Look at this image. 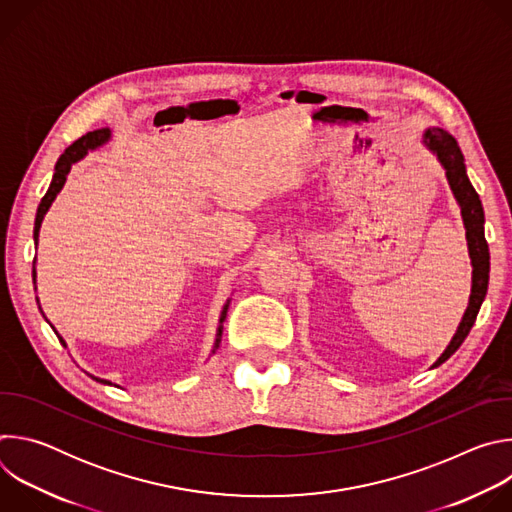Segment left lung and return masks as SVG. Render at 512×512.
I'll return each mask as SVG.
<instances>
[{"instance_id":"8db88e82","label":"left lung","mask_w":512,"mask_h":512,"mask_svg":"<svg viewBox=\"0 0 512 512\" xmlns=\"http://www.w3.org/2000/svg\"><path fill=\"white\" fill-rule=\"evenodd\" d=\"M423 143L446 170L448 184L454 192V198L460 204L462 221H464V229H466V241H468V253H470V261H472V291H470L468 308L462 316V322H460L454 338L450 340V344L446 346L442 356L433 362V369H435L460 348V344L464 342V338L468 336L470 328L476 322L478 310L486 298V289H488L490 253H488V243L484 237V208H482L480 196L476 194V190L466 174L464 154L460 150L458 141L454 139V135H450L442 127H427L423 131Z\"/></svg>"}]
</instances>
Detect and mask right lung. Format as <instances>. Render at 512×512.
I'll return each instance as SVG.
<instances>
[{
  "label": "right lung",
  "instance_id": "obj_1",
  "mask_svg": "<svg viewBox=\"0 0 512 512\" xmlns=\"http://www.w3.org/2000/svg\"><path fill=\"white\" fill-rule=\"evenodd\" d=\"M109 129H97V131H91V133H87V135H83L81 139H77L75 143L72 145H68V148L64 150V154L58 158V162H56V166H54V176H52V182H50V188H48V192L44 194V198H42V202H40V206H38V212H36V223H34V243L38 245V233H40V227H42V221H44V214L48 212V208H50V204L54 202V198H56V194L62 190V186H64V182H66V176H68V172H70V168H72V164H77V162H81L89 152H93V150H97V148H101V145H105L107 141H109ZM32 279H34V283H36V259H34V267H32ZM36 302H38V298H36ZM229 304H231V300H227V304L223 306V312H221V318H218V328H216V340H214V348H212V352L218 348V342H221V336H223V322H225V318H227V310H229ZM40 312H42V308H40ZM42 316H44V312H42ZM46 318V316H44ZM48 322V320H46ZM52 326V324H50ZM52 330H54V326H52ZM56 332V330H54ZM56 336H58V340H60V344L62 346H66V342L62 340V336L56 332ZM93 377V375H91ZM95 381H99V383H105V385H111V381H105V379H99V377H93Z\"/></svg>",
  "mask_w": 512,
  "mask_h": 512
}]
</instances>
